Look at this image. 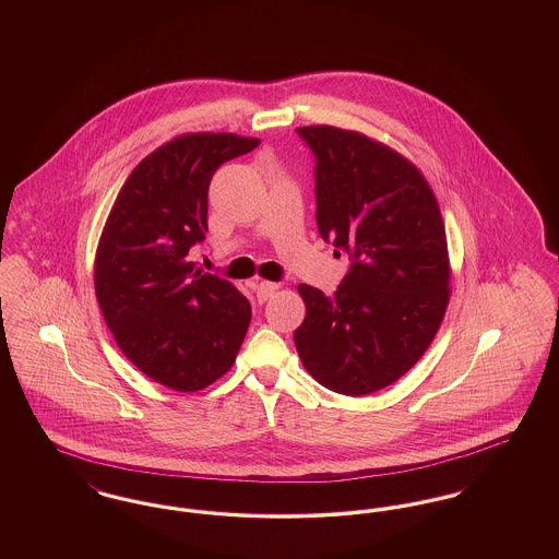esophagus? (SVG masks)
Returning <instances> with one entry per match:
<instances>
[{
    "instance_id": "1",
    "label": "esophagus",
    "mask_w": 559,
    "mask_h": 559,
    "mask_svg": "<svg viewBox=\"0 0 559 559\" xmlns=\"http://www.w3.org/2000/svg\"><path fill=\"white\" fill-rule=\"evenodd\" d=\"M281 289V285L278 283H270V281H260L258 285H255V293H258V301H266L270 299L274 293Z\"/></svg>"
}]
</instances>
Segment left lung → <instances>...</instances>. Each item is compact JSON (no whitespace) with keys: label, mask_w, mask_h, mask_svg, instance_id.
Wrapping results in <instances>:
<instances>
[{"label":"left lung","mask_w":559,"mask_h":559,"mask_svg":"<svg viewBox=\"0 0 559 559\" xmlns=\"http://www.w3.org/2000/svg\"><path fill=\"white\" fill-rule=\"evenodd\" d=\"M317 155V224L352 255L333 295L299 285L306 319L293 333L320 385L365 396L411 371L433 342L451 299L440 205L413 160L367 133L304 126Z\"/></svg>","instance_id":"left-lung-1"}]
</instances>
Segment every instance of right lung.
<instances>
[{
	"label": "right lung",
	"instance_id": "1",
	"mask_svg": "<svg viewBox=\"0 0 559 559\" xmlns=\"http://www.w3.org/2000/svg\"><path fill=\"white\" fill-rule=\"evenodd\" d=\"M258 144L239 133L176 135L133 167L108 212L94 260L98 306L126 358L169 390L212 385L245 340L249 299L188 251L207 233L213 171Z\"/></svg>",
	"mask_w": 559,
	"mask_h": 559
}]
</instances>
